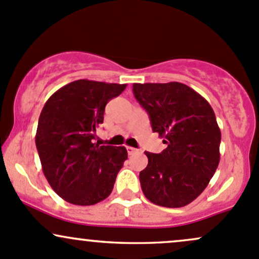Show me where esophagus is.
<instances>
[{
  "mask_svg": "<svg viewBox=\"0 0 259 259\" xmlns=\"http://www.w3.org/2000/svg\"><path fill=\"white\" fill-rule=\"evenodd\" d=\"M126 149H127V152H128V154H130V155L135 154L136 152H138V149L133 148V147H130V146H127V147H126Z\"/></svg>",
  "mask_w": 259,
  "mask_h": 259,
  "instance_id": "34e87169",
  "label": "esophagus"
}]
</instances>
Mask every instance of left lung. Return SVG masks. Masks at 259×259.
I'll return each instance as SVG.
<instances>
[{
  "instance_id": "1",
  "label": "left lung",
  "mask_w": 259,
  "mask_h": 259,
  "mask_svg": "<svg viewBox=\"0 0 259 259\" xmlns=\"http://www.w3.org/2000/svg\"><path fill=\"white\" fill-rule=\"evenodd\" d=\"M133 95L148 113L153 132L166 148L144 152L140 173L144 196L164 207H183L205 190L220 162L221 132L215 112L200 94L182 82L133 84Z\"/></svg>"
}]
</instances>
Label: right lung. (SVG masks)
Listing matches in <instances>:
<instances>
[{"label": "right lung", "instance_id": "1", "mask_svg": "<svg viewBox=\"0 0 259 259\" xmlns=\"http://www.w3.org/2000/svg\"><path fill=\"white\" fill-rule=\"evenodd\" d=\"M126 84L76 80L49 97L38 121L35 146L53 190L74 205H95L110 195L127 159L124 147L100 146L95 133L105 106Z\"/></svg>", "mask_w": 259, "mask_h": 259}]
</instances>
